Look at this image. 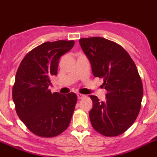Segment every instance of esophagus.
<instances>
[{
  "mask_svg": "<svg viewBox=\"0 0 157 157\" xmlns=\"http://www.w3.org/2000/svg\"><path fill=\"white\" fill-rule=\"evenodd\" d=\"M77 98L78 99H82L83 98H85V95L82 94H77Z\"/></svg>",
  "mask_w": 157,
  "mask_h": 157,
  "instance_id": "1",
  "label": "esophagus"
}]
</instances>
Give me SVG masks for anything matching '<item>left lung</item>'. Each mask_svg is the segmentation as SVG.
<instances>
[{
  "label": "left lung",
  "mask_w": 157,
  "mask_h": 157,
  "mask_svg": "<svg viewBox=\"0 0 157 157\" xmlns=\"http://www.w3.org/2000/svg\"><path fill=\"white\" fill-rule=\"evenodd\" d=\"M95 77L103 78L105 101L90 95V122L98 132L117 136L126 131L140 113L143 96L141 77L129 54L120 45L101 37L79 40Z\"/></svg>",
  "instance_id": "obj_1"
}]
</instances>
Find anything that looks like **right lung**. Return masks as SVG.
Returning <instances> with one entry per match:
<instances>
[{
    "mask_svg": "<svg viewBox=\"0 0 157 157\" xmlns=\"http://www.w3.org/2000/svg\"><path fill=\"white\" fill-rule=\"evenodd\" d=\"M74 45V40L44 42L26 54L17 69L12 88L16 112L36 136L54 137L70 125L77 95L52 94L49 87L50 78L57 74L59 58Z\"/></svg>",
    "mask_w": 157,
    "mask_h": 157,
    "instance_id": "obj_1",
    "label": "right lung"
}]
</instances>
